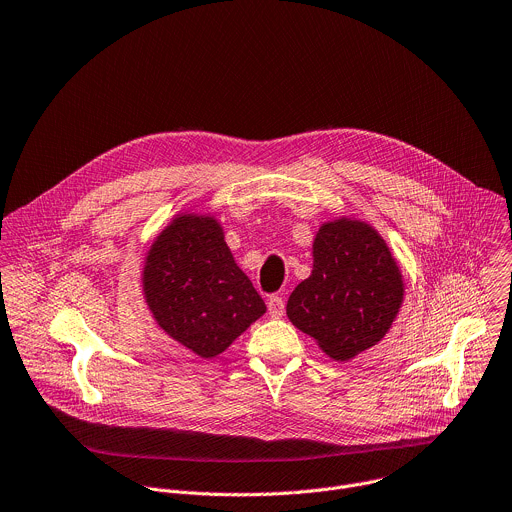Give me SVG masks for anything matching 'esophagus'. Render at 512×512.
Segmentation results:
<instances>
[{"instance_id":"esophagus-1","label":"esophagus","mask_w":512,"mask_h":512,"mask_svg":"<svg viewBox=\"0 0 512 512\" xmlns=\"http://www.w3.org/2000/svg\"><path fill=\"white\" fill-rule=\"evenodd\" d=\"M267 309H269V315H271V317H275V319L281 317L283 311H285V301H283V297L271 295L269 301H267Z\"/></svg>"}]
</instances>
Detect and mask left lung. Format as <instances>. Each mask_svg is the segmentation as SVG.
Listing matches in <instances>:
<instances>
[{"label":"left lung","instance_id":"1","mask_svg":"<svg viewBox=\"0 0 512 512\" xmlns=\"http://www.w3.org/2000/svg\"><path fill=\"white\" fill-rule=\"evenodd\" d=\"M404 303L402 271L366 221L339 217L313 239V269L287 301L289 321L335 362L380 344Z\"/></svg>","mask_w":512,"mask_h":512}]
</instances>
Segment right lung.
<instances>
[{"label":"right lung","mask_w":512,"mask_h":512,"mask_svg":"<svg viewBox=\"0 0 512 512\" xmlns=\"http://www.w3.org/2000/svg\"><path fill=\"white\" fill-rule=\"evenodd\" d=\"M142 293L156 325L211 360L265 311V301L235 263L213 215L179 213L152 241Z\"/></svg>","instance_id":"add662e5"}]
</instances>
